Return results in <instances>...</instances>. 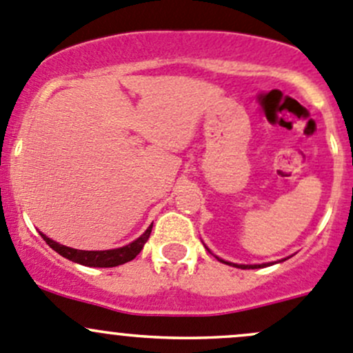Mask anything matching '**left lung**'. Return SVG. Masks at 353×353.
Returning a JSON list of instances; mask_svg holds the SVG:
<instances>
[{
    "label": "left lung",
    "mask_w": 353,
    "mask_h": 353,
    "mask_svg": "<svg viewBox=\"0 0 353 353\" xmlns=\"http://www.w3.org/2000/svg\"><path fill=\"white\" fill-rule=\"evenodd\" d=\"M218 261H221V263H226V261L219 259V257H218ZM226 264H230V266H235V268H242V270H257V268L268 266V264H233V263H226Z\"/></svg>",
    "instance_id": "1"
}]
</instances>
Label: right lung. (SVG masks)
Instances as JSON below:
<instances>
[{
  "label": "right lung",
  "mask_w": 353,
  "mask_h": 353,
  "mask_svg": "<svg viewBox=\"0 0 353 353\" xmlns=\"http://www.w3.org/2000/svg\"><path fill=\"white\" fill-rule=\"evenodd\" d=\"M151 230H152V225L132 243H128V245L125 247H120V249H111V250H79V249H72V247L61 245V243L48 239L44 233H41V236L46 240V243L51 247V249L57 250L59 256L66 257V259L73 261V263H79L82 264V266H89V268H114V266H120V264L128 263V261L137 257V254L141 252L144 243L149 240Z\"/></svg>",
  "instance_id": "1"
}]
</instances>
